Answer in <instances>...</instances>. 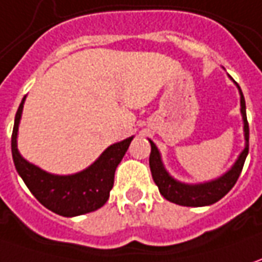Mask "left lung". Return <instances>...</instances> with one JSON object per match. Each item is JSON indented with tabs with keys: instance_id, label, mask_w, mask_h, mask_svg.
Here are the masks:
<instances>
[{
	"instance_id": "left-lung-1",
	"label": "left lung",
	"mask_w": 262,
	"mask_h": 262,
	"mask_svg": "<svg viewBox=\"0 0 262 262\" xmlns=\"http://www.w3.org/2000/svg\"><path fill=\"white\" fill-rule=\"evenodd\" d=\"M239 94H241V115L244 120V138H245V147L238 156L236 162L232 165V168L224 175L220 176L218 179H213L211 182L205 183H182L173 179L172 176L166 172L161 159V154L158 147L152 140L150 142V156H149V166L152 172L155 183L158 185L159 192L165 199H168L173 204L182 206H206L212 205L218 202L221 198H224L228 193L232 186L235 185L238 178L241 175L244 162L247 159L248 149H250V127L247 122V112H245V99L241 92L239 86L236 84Z\"/></svg>"
}]
</instances>
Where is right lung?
Listing matches in <instances>:
<instances>
[{
  "label": "right lung",
  "mask_w": 262,
  "mask_h": 262,
  "mask_svg": "<svg viewBox=\"0 0 262 262\" xmlns=\"http://www.w3.org/2000/svg\"><path fill=\"white\" fill-rule=\"evenodd\" d=\"M24 100L26 97L21 100L14 120L11 152L15 169L27 188L40 204L61 216H77L101 208L107 202L117 165L123 159L133 136L108 146L93 165L79 173L53 175L27 162L17 149V135Z\"/></svg>",
  "instance_id": "right-lung-1"
}]
</instances>
